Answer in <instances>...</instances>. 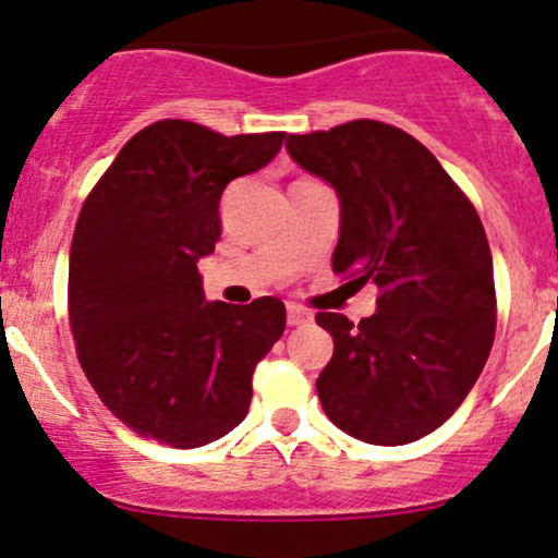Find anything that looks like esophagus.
Here are the masks:
<instances>
[{"label": "esophagus", "mask_w": 558, "mask_h": 558, "mask_svg": "<svg viewBox=\"0 0 558 558\" xmlns=\"http://www.w3.org/2000/svg\"><path fill=\"white\" fill-rule=\"evenodd\" d=\"M306 323H312L310 312L301 310L296 304L288 306V325H291V328H296V325H306Z\"/></svg>", "instance_id": "1"}]
</instances>
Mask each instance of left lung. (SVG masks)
<instances>
[{
    "mask_svg": "<svg viewBox=\"0 0 558 558\" xmlns=\"http://www.w3.org/2000/svg\"><path fill=\"white\" fill-rule=\"evenodd\" d=\"M286 149L341 202L332 270L380 288L375 315L360 325L317 315L332 336L319 403L364 444L420 440L462 407L496 336L483 222L433 151L401 128L351 120L288 136Z\"/></svg>",
    "mask_w": 558,
    "mask_h": 558,
    "instance_id": "obj_1",
    "label": "left lung"
}]
</instances>
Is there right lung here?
<instances>
[{
	"label": "right lung",
	"mask_w": 558,
	"mask_h": 558,
	"mask_svg": "<svg viewBox=\"0 0 558 558\" xmlns=\"http://www.w3.org/2000/svg\"><path fill=\"white\" fill-rule=\"evenodd\" d=\"M286 133L222 136L189 120L138 131L83 202L68 310L101 403L144 438L198 448L246 417L252 375L286 330L275 296L204 301L196 262L220 241V196Z\"/></svg>",
	"instance_id": "obj_1"
}]
</instances>
